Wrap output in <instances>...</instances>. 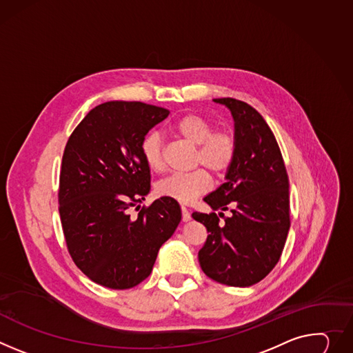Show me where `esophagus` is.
Here are the masks:
<instances>
[{"label": "esophagus", "instance_id": "34e87169", "mask_svg": "<svg viewBox=\"0 0 353 353\" xmlns=\"http://www.w3.org/2000/svg\"><path fill=\"white\" fill-rule=\"evenodd\" d=\"M181 219H183L184 222H187V221L191 219V215H190L188 210H187L184 205H181Z\"/></svg>", "mask_w": 353, "mask_h": 353}]
</instances>
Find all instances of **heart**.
<instances>
[{"label":"heart","mask_w":353,"mask_h":353,"mask_svg":"<svg viewBox=\"0 0 353 353\" xmlns=\"http://www.w3.org/2000/svg\"><path fill=\"white\" fill-rule=\"evenodd\" d=\"M211 121L199 114H185L180 117L173 131L187 142L197 146L194 163L205 166L216 176L225 174L235 162L236 139L225 131H212ZM141 154L146 166L154 172L162 173L166 168L162 137L157 132H149L141 142ZM211 177L204 169L190 173H176L156 185L159 196L176 200L179 203H191L211 188Z\"/></svg>","instance_id":"b5f03b06"}]
</instances>
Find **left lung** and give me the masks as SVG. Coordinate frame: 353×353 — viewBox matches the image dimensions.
I'll use <instances>...</instances> for the list:
<instances>
[{"label": "left lung", "mask_w": 353, "mask_h": 353, "mask_svg": "<svg viewBox=\"0 0 353 353\" xmlns=\"http://www.w3.org/2000/svg\"><path fill=\"white\" fill-rule=\"evenodd\" d=\"M235 121L236 157L225 183L204 197L215 211L193 212L208 236L199 252L203 272L232 287H249L265 279L279 262L290 230L288 176L277 141L263 117L235 99H215Z\"/></svg>", "instance_id": "1"}]
</instances>
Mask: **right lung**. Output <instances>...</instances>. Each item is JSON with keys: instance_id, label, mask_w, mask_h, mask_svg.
<instances>
[{"instance_id": "right-lung-1", "label": "right lung", "mask_w": 353, "mask_h": 353, "mask_svg": "<svg viewBox=\"0 0 353 353\" xmlns=\"http://www.w3.org/2000/svg\"><path fill=\"white\" fill-rule=\"evenodd\" d=\"M169 111L139 101L92 108L70 135L61 159L59 212L69 253L94 283L126 290L143 281L176 231L181 210L160 197L139 209L150 190L141 142Z\"/></svg>"}]
</instances>
